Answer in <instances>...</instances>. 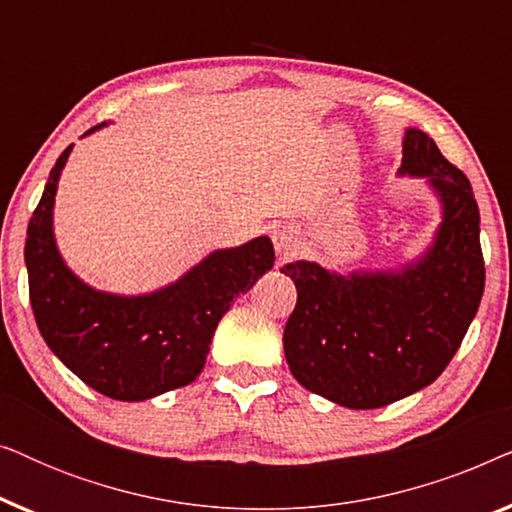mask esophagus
Returning <instances> with one entry per match:
<instances>
[{
	"label": "esophagus",
	"mask_w": 512,
	"mask_h": 512,
	"mask_svg": "<svg viewBox=\"0 0 512 512\" xmlns=\"http://www.w3.org/2000/svg\"><path fill=\"white\" fill-rule=\"evenodd\" d=\"M272 242H275V251H277V263H289L296 256V235L289 228H277L272 233Z\"/></svg>",
	"instance_id": "esophagus-1"
}]
</instances>
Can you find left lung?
<instances>
[{
  "mask_svg": "<svg viewBox=\"0 0 512 512\" xmlns=\"http://www.w3.org/2000/svg\"><path fill=\"white\" fill-rule=\"evenodd\" d=\"M398 177L424 179L440 207L417 256L396 268H282L298 289L284 328L286 363L307 391L342 408H384L438 380L485 291L480 212L466 174L426 132L408 128Z\"/></svg>",
  "mask_w": 512,
  "mask_h": 512,
  "instance_id": "8db88e82",
  "label": "left lung"
}]
</instances>
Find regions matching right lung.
Listing matches in <instances>:
<instances>
[{
  "label": "right lung",
  "mask_w": 512,
  "mask_h": 512,
  "mask_svg": "<svg viewBox=\"0 0 512 512\" xmlns=\"http://www.w3.org/2000/svg\"><path fill=\"white\" fill-rule=\"evenodd\" d=\"M90 128L86 135L107 128ZM69 144L48 174L25 240L34 319L51 352L88 387L114 401H146L186 387L205 368L230 303L275 263L268 235L214 249L174 282L125 296L100 291L69 268L53 230L55 195Z\"/></svg>",
  "instance_id": "right-lung-1"
}]
</instances>
